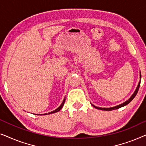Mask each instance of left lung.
Here are the masks:
<instances>
[{
    "instance_id": "1",
    "label": "left lung",
    "mask_w": 146,
    "mask_h": 146,
    "mask_svg": "<svg viewBox=\"0 0 146 146\" xmlns=\"http://www.w3.org/2000/svg\"><path fill=\"white\" fill-rule=\"evenodd\" d=\"M140 79H141V74H140ZM140 82H141V80H139V83H138V85H137V86L136 88V89H135V90L133 94H132V96L129 98V100H127V101H125V102H123L122 104H121L119 105H117L116 106H114V107H111V108H100V107H97V106H95L94 105L92 104V106H94L95 108L96 109H98V110H106V111H110V110H116V109H118L119 108L121 107H123L124 106H126L127 104H128L134 98L135 96H136L137 92H138V90H139V86H140Z\"/></svg>"
}]
</instances>
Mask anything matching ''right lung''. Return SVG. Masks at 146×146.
Masks as SVG:
<instances>
[{"instance_id":"1","label":"right lung","mask_w":146,"mask_h":146,"mask_svg":"<svg viewBox=\"0 0 146 146\" xmlns=\"http://www.w3.org/2000/svg\"><path fill=\"white\" fill-rule=\"evenodd\" d=\"M65 98L64 99V100H63V102H62V103L61 104V105L57 109H56L55 110H54V111H50V112H49V113H44V114H42V115H47V114H50V113H56V112H57V111H60V110L62 109V108L63 107V106H64V102H65ZM38 115H40V114H38ZM40 115H42V114H40Z\"/></svg>"}]
</instances>
